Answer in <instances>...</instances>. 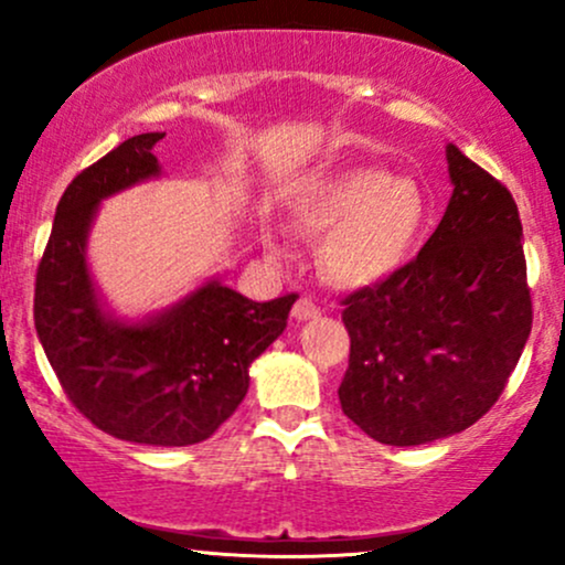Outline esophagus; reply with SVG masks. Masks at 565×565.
<instances>
[{
	"label": "esophagus",
	"instance_id": "obj_1",
	"mask_svg": "<svg viewBox=\"0 0 565 565\" xmlns=\"http://www.w3.org/2000/svg\"><path fill=\"white\" fill-rule=\"evenodd\" d=\"M319 316V305H316L310 297H300V300L295 302V308H291V319L295 321H310Z\"/></svg>",
	"mask_w": 565,
	"mask_h": 565
}]
</instances>
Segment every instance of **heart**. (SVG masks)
Segmentation results:
<instances>
[{"instance_id":"b5f03b06","label":"heart","mask_w":565,"mask_h":565,"mask_svg":"<svg viewBox=\"0 0 565 565\" xmlns=\"http://www.w3.org/2000/svg\"><path fill=\"white\" fill-rule=\"evenodd\" d=\"M427 220L423 188L380 167H348L295 201V223L323 238L321 268L334 284L366 289L398 274ZM270 255H284L278 231H263Z\"/></svg>"}]
</instances>
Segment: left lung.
Masks as SVG:
<instances>
[{
    "label": "left lung",
    "mask_w": 565,
    "mask_h": 565,
    "mask_svg": "<svg viewBox=\"0 0 565 565\" xmlns=\"http://www.w3.org/2000/svg\"><path fill=\"white\" fill-rule=\"evenodd\" d=\"M451 199L398 274L350 295L340 404L387 446H423L483 417L531 332L523 228L510 191L446 146Z\"/></svg>",
    "instance_id": "obj_1"
}]
</instances>
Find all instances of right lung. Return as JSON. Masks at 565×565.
Masks as SVG:
<instances>
[{
    "label": "right lung",
    "instance_id": "add662e5",
    "mask_svg": "<svg viewBox=\"0 0 565 565\" xmlns=\"http://www.w3.org/2000/svg\"><path fill=\"white\" fill-rule=\"evenodd\" d=\"M135 135L76 174L36 270L34 323L63 391L108 436L142 446L206 440L249 391V366L287 329L297 295L255 302L206 276L153 313H116L89 268V231L106 199L164 178L157 142Z\"/></svg>",
    "mask_w": 565,
    "mask_h": 565
}]
</instances>
